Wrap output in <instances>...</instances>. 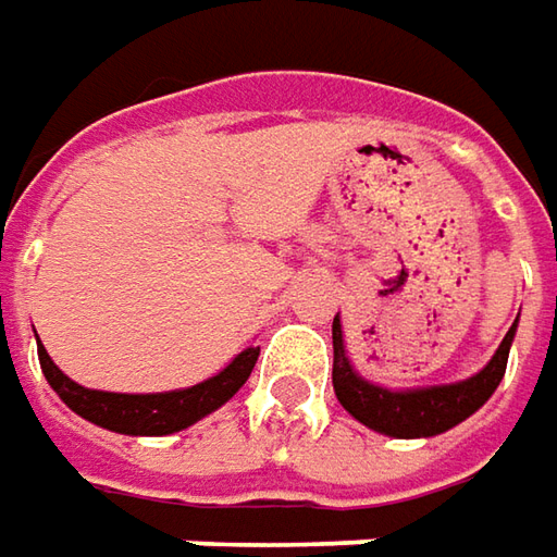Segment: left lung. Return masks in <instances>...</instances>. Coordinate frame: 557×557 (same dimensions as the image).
I'll use <instances>...</instances> for the list:
<instances>
[{"instance_id":"1","label":"left lung","mask_w":557,"mask_h":557,"mask_svg":"<svg viewBox=\"0 0 557 557\" xmlns=\"http://www.w3.org/2000/svg\"><path fill=\"white\" fill-rule=\"evenodd\" d=\"M515 329H518V319L503 337L499 350L493 354V359L474 377H465V381H456V384H440V387L387 391V387H377V384L354 372L347 350H344L341 319L334 315V394L356 421H362L366 428H372L377 434L403 440L434 437V434L456 428L468 416H474L483 403L493 396V391L499 387L505 366H508V350H511V341H515Z\"/></svg>"}]
</instances>
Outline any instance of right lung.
<instances>
[{
  "label": "right lung",
  "mask_w": 557,
  "mask_h": 557,
  "mask_svg": "<svg viewBox=\"0 0 557 557\" xmlns=\"http://www.w3.org/2000/svg\"><path fill=\"white\" fill-rule=\"evenodd\" d=\"M260 356V347H247L235 356L223 372L207 377L195 387L185 391H166V394H108V391H89L71 381L52 362V356L46 354V347L39 344V366L46 381L52 384V391L76 416L92 421L98 428L129 434V437H163V434H176L188 424L201 421L213 409H220L232 396L242 391L253 362Z\"/></svg>",
  "instance_id": "1"
}]
</instances>
